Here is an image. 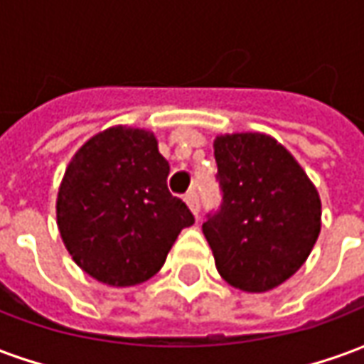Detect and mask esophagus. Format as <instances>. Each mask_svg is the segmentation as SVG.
<instances>
[{"mask_svg": "<svg viewBox=\"0 0 364 364\" xmlns=\"http://www.w3.org/2000/svg\"><path fill=\"white\" fill-rule=\"evenodd\" d=\"M184 200H186L188 208L192 210V215H194V217H198V213H200V200H198V194H196L194 190H190L188 194L184 196Z\"/></svg>", "mask_w": 364, "mask_h": 364, "instance_id": "1", "label": "esophagus"}]
</instances>
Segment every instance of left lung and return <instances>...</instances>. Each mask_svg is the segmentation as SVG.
I'll return each mask as SVG.
<instances>
[{
  "label": "left lung",
  "mask_w": 364,
  "mask_h": 364,
  "mask_svg": "<svg viewBox=\"0 0 364 364\" xmlns=\"http://www.w3.org/2000/svg\"><path fill=\"white\" fill-rule=\"evenodd\" d=\"M223 188L203 225L220 277L247 294L282 286L306 263L322 227V203L298 160L259 132L215 137Z\"/></svg>",
  "instance_id": "left-lung-1"
}]
</instances>
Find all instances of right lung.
Masks as SVG:
<instances>
[{"mask_svg":"<svg viewBox=\"0 0 364 364\" xmlns=\"http://www.w3.org/2000/svg\"><path fill=\"white\" fill-rule=\"evenodd\" d=\"M170 164L154 132L113 125L78 147L56 196V223L82 272L113 287L144 284L160 272L188 206L168 190Z\"/></svg>","mask_w":364,"mask_h":364,"instance_id":"right-lung-1","label":"right lung"}]
</instances>
